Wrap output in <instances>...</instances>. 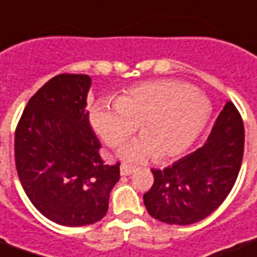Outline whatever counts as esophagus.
I'll list each match as a JSON object with an SVG mask.
<instances>
[{"mask_svg": "<svg viewBox=\"0 0 257 257\" xmlns=\"http://www.w3.org/2000/svg\"><path fill=\"white\" fill-rule=\"evenodd\" d=\"M134 172V168L130 165H127V164H123V165L120 166V175L121 176H128V175H132Z\"/></svg>", "mask_w": 257, "mask_h": 257, "instance_id": "obj_1", "label": "esophagus"}]
</instances>
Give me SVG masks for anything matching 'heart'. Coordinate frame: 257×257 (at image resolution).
Returning a JSON list of instances; mask_svg holds the SVG:
<instances>
[{"mask_svg": "<svg viewBox=\"0 0 257 257\" xmlns=\"http://www.w3.org/2000/svg\"><path fill=\"white\" fill-rule=\"evenodd\" d=\"M211 102L203 92L182 81L161 79L136 85L114 103L99 100L91 109V124L107 146H120L139 123L143 137L120 151V158L143 162L175 158L192 146L211 116Z\"/></svg>", "mask_w": 257, "mask_h": 257, "instance_id": "1", "label": "heart"}]
</instances>
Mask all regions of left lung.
Segmentation results:
<instances>
[{"label":"left lung","instance_id":"obj_1","mask_svg":"<svg viewBox=\"0 0 257 257\" xmlns=\"http://www.w3.org/2000/svg\"><path fill=\"white\" fill-rule=\"evenodd\" d=\"M245 130L239 111L226 102L206 144L165 169H152L154 185L144 194L151 217L173 225L204 220L226 199L239 173Z\"/></svg>","mask_w":257,"mask_h":257}]
</instances>
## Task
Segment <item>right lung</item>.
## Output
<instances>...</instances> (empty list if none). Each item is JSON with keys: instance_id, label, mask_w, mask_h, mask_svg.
Segmentation results:
<instances>
[{"instance_id": "add662e5", "label": "right lung", "mask_w": 257, "mask_h": 257, "mask_svg": "<svg viewBox=\"0 0 257 257\" xmlns=\"http://www.w3.org/2000/svg\"><path fill=\"white\" fill-rule=\"evenodd\" d=\"M91 77L60 74L29 99L15 132V162L26 196L65 226L102 220L120 168L105 165L85 110Z\"/></svg>"}]
</instances>
